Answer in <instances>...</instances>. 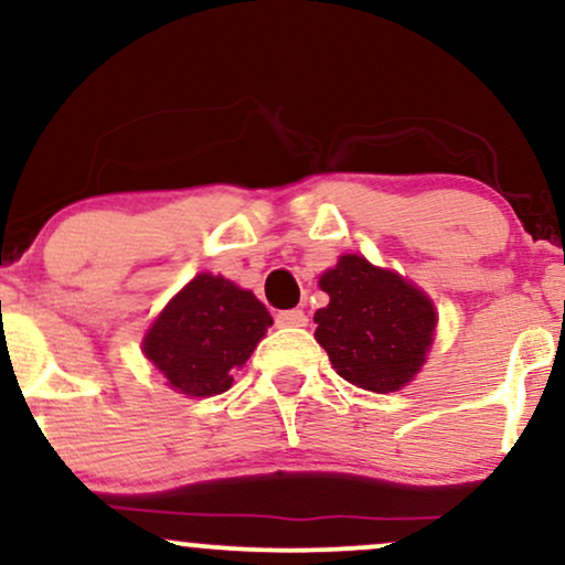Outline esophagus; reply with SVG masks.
Masks as SVG:
<instances>
[{
    "mask_svg": "<svg viewBox=\"0 0 565 565\" xmlns=\"http://www.w3.org/2000/svg\"><path fill=\"white\" fill-rule=\"evenodd\" d=\"M276 323H278V327H305V323H308V316H305L300 308L278 310Z\"/></svg>",
    "mask_w": 565,
    "mask_h": 565,
    "instance_id": "1",
    "label": "esophagus"
}]
</instances>
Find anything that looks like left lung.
<instances>
[{
    "label": "left lung",
    "mask_w": 565,
    "mask_h": 565,
    "mask_svg": "<svg viewBox=\"0 0 565 565\" xmlns=\"http://www.w3.org/2000/svg\"><path fill=\"white\" fill-rule=\"evenodd\" d=\"M329 295L316 310V340L340 377L374 393L404 387L433 345L436 308L425 291L366 257L345 255L321 276Z\"/></svg>",
    "instance_id": "1"
}]
</instances>
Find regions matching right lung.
<instances>
[{
  "label": "right lung",
  "mask_w": 565,
  "mask_h": 565,
  "mask_svg": "<svg viewBox=\"0 0 565 565\" xmlns=\"http://www.w3.org/2000/svg\"><path fill=\"white\" fill-rule=\"evenodd\" d=\"M274 323L252 291L223 276L201 274L172 297L142 340V353L185 395L225 393L231 369L242 366Z\"/></svg>",
  "instance_id": "add662e5"
}]
</instances>
